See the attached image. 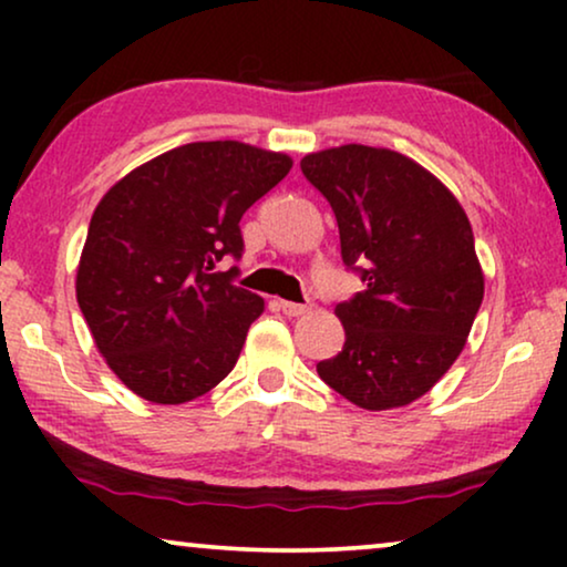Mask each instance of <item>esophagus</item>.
I'll return each mask as SVG.
<instances>
[{
    "instance_id": "obj_1",
    "label": "esophagus",
    "mask_w": 567,
    "mask_h": 567,
    "mask_svg": "<svg viewBox=\"0 0 567 567\" xmlns=\"http://www.w3.org/2000/svg\"><path fill=\"white\" fill-rule=\"evenodd\" d=\"M281 309H284V315H289V317H301V315H307L309 309H312V305H297V301H281Z\"/></svg>"
}]
</instances>
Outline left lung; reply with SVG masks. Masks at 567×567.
<instances>
[{
    "label": "left lung",
    "instance_id": "1",
    "mask_svg": "<svg viewBox=\"0 0 567 567\" xmlns=\"http://www.w3.org/2000/svg\"><path fill=\"white\" fill-rule=\"evenodd\" d=\"M301 173L328 198L340 258L363 291L336 305L343 351L317 374L363 410L421 398L462 353L483 305L467 214L405 154L346 144L307 154Z\"/></svg>",
    "mask_w": 567,
    "mask_h": 567
}]
</instances>
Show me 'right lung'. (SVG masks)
<instances>
[{
    "instance_id": "add662e5",
    "label": "right lung",
    "mask_w": 567,
    "mask_h": 567,
    "mask_svg": "<svg viewBox=\"0 0 567 567\" xmlns=\"http://www.w3.org/2000/svg\"><path fill=\"white\" fill-rule=\"evenodd\" d=\"M243 142L177 146L113 185L92 214L76 301L113 374L157 405L196 400L235 369L258 293L231 284L239 219L289 175Z\"/></svg>"
}]
</instances>
